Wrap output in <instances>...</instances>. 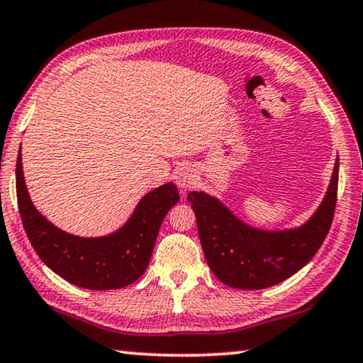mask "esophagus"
Instances as JSON below:
<instances>
[{
	"instance_id": "34e87169",
	"label": "esophagus",
	"mask_w": 363,
	"mask_h": 363,
	"mask_svg": "<svg viewBox=\"0 0 363 363\" xmlns=\"http://www.w3.org/2000/svg\"><path fill=\"white\" fill-rule=\"evenodd\" d=\"M175 182L182 190H188L196 183V173L188 165H182L180 169L175 172Z\"/></svg>"
}]
</instances>
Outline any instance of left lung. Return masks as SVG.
Returning a JSON list of instances; mask_svg holds the SVG:
<instances>
[{
	"label": "left lung",
	"instance_id": "obj_1",
	"mask_svg": "<svg viewBox=\"0 0 363 363\" xmlns=\"http://www.w3.org/2000/svg\"><path fill=\"white\" fill-rule=\"evenodd\" d=\"M339 159L321 206L301 228L260 230L238 219L219 199L188 193L209 269L224 285L262 290L303 269L316 255L333 224L337 201Z\"/></svg>",
	"mask_w": 363,
	"mask_h": 363
}]
</instances>
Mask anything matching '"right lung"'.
I'll use <instances>...</instances> for the list:
<instances>
[{
	"mask_svg": "<svg viewBox=\"0 0 363 363\" xmlns=\"http://www.w3.org/2000/svg\"><path fill=\"white\" fill-rule=\"evenodd\" d=\"M16 194L26 234L40 260L52 272L86 290H118L145 272L165 214L180 199L167 183L147 193L133 216L104 238H78L55 228L34 208L23 175L21 149L16 162Z\"/></svg>",
	"mask_w": 363,
	"mask_h": 363,
	"instance_id": "add662e5",
	"label": "right lung"
}]
</instances>
